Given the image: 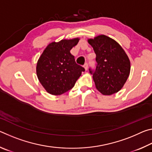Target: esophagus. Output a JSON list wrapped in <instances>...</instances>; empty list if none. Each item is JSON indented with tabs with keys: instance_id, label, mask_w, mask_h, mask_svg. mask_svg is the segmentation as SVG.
I'll return each mask as SVG.
<instances>
[{
	"instance_id": "obj_1",
	"label": "esophagus",
	"mask_w": 152,
	"mask_h": 152,
	"mask_svg": "<svg viewBox=\"0 0 152 152\" xmlns=\"http://www.w3.org/2000/svg\"><path fill=\"white\" fill-rule=\"evenodd\" d=\"M84 68H85V70H87V69H88V63H85V64H84Z\"/></svg>"
}]
</instances>
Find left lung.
<instances>
[{
	"label": "left lung",
	"instance_id": "1",
	"mask_svg": "<svg viewBox=\"0 0 152 152\" xmlns=\"http://www.w3.org/2000/svg\"><path fill=\"white\" fill-rule=\"evenodd\" d=\"M88 43L96 53L94 68H89L96 89L104 95L119 92L129 75L130 61L117 42L106 35L97 36Z\"/></svg>",
	"mask_w": 152,
	"mask_h": 152
}]
</instances>
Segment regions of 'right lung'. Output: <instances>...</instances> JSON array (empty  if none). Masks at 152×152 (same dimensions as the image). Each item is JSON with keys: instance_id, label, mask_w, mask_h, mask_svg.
Returning <instances> with one entry per match:
<instances>
[{"instance_id": "add662e5", "label": "right lung", "mask_w": 152, "mask_h": 152, "mask_svg": "<svg viewBox=\"0 0 152 152\" xmlns=\"http://www.w3.org/2000/svg\"><path fill=\"white\" fill-rule=\"evenodd\" d=\"M79 42L78 38L64 39L49 44L37 64V75L40 83L50 94L60 95L73 88L85 71L76 63L70 50Z\"/></svg>"}]
</instances>
